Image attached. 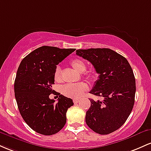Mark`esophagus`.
I'll list each match as a JSON object with an SVG mask.
<instances>
[{
	"instance_id": "obj_1",
	"label": "esophagus",
	"mask_w": 151,
	"mask_h": 151,
	"mask_svg": "<svg viewBox=\"0 0 151 151\" xmlns=\"http://www.w3.org/2000/svg\"><path fill=\"white\" fill-rule=\"evenodd\" d=\"M79 101V100L78 99H73V102L74 104H77Z\"/></svg>"
}]
</instances>
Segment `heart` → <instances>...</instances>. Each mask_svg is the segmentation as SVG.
Segmentation results:
<instances>
[{
	"label": "heart",
	"instance_id": "obj_1",
	"mask_svg": "<svg viewBox=\"0 0 151 151\" xmlns=\"http://www.w3.org/2000/svg\"><path fill=\"white\" fill-rule=\"evenodd\" d=\"M70 65L73 67L74 70L79 73H83L86 70V64L84 61L79 59H74L70 62ZM88 77H91V74H88ZM61 79L60 77V67H57L54 73V80L56 82H59ZM87 89V85L84 83L80 84H67L64 85L61 88V93L67 97L79 98L83 94L84 91Z\"/></svg>",
	"mask_w": 151,
	"mask_h": 151
}]
</instances>
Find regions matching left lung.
<instances>
[{
	"instance_id": "obj_1",
	"label": "left lung",
	"mask_w": 151,
	"mask_h": 151,
	"mask_svg": "<svg viewBox=\"0 0 151 151\" xmlns=\"http://www.w3.org/2000/svg\"><path fill=\"white\" fill-rule=\"evenodd\" d=\"M76 54L91 62L99 74L90 93L104 98L102 101L89 99L86 124L101 135L116 131L134 105L136 79L131 65L124 57L108 48L77 50Z\"/></svg>"
}]
</instances>
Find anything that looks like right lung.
<instances>
[{"label":"right lung","mask_w":151,"mask_h":151,"mask_svg":"<svg viewBox=\"0 0 151 151\" xmlns=\"http://www.w3.org/2000/svg\"><path fill=\"white\" fill-rule=\"evenodd\" d=\"M75 50L42 46L27 55L19 65L14 83L15 99L22 119L38 133L55 134L65 125L72 99L60 94L54 104L55 101L49 96L55 92L52 85L56 65Z\"/></svg>","instance_id":"1"}]
</instances>
